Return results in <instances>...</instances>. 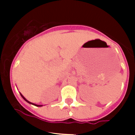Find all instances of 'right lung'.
<instances>
[{"instance_id":"add662e5","label":"right lung","mask_w":135,"mask_h":135,"mask_svg":"<svg viewBox=\"0 0 135 135\" xmlns=\"http://www.w3.org/2000/svg\"><path fill=\"white\" fill-rule=\"evenodd\" d=\"M20 95H21V96H22V98L24 99V100L26 101V102H28V104H32V105H34V106H36V107H43V105H38V104H33V103H32V102H29V101L27 100V99H26L25 98V97H24L23 96V95H22V94H21V93H20Z\"/></svg>"}]
</instances>
